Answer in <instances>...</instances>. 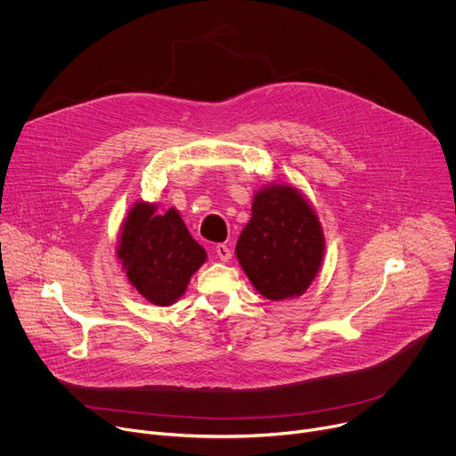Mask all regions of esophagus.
<instances>
[{
	"label": "esophagus",
	"instance_id": "1",
	"mask_svg": "<svg viewBox=\"0 0 456 456\" xmlns=\"http://www.w3.org/2000/svg\"><path fill=\"white\" fill-rule=\"evenodd\" d=\"M216 256L222 259V262H229L231 259V256H232V252H231V248L225 245V243H218L216 245Z\"/></svg>",
	"mask_w": 456,
	"mask_h": 456
}]
</instances>
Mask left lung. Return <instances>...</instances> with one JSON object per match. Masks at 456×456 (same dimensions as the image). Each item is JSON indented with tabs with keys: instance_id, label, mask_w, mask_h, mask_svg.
<instances>
[{
	"instance_id": "left-lung-1",
	"label": "left lung",
	"mask_w": 456,
	"mask_h": 456,
	"mask_svg": "<svg viewBox=\"0 0 456 456\" xmlns=\"http://www.w3.org/2000/svg\"><path fill=\"white\" fill-rule=\"evenodd\" d=\"M322 250L317 215L294 187L271 185L256 194L236 256L259 294L273 301L303 294L321 267Z\"/></svg>"
}]
</instances>
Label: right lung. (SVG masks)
<instances>
[{"label": "right lung", "mask_w": 456, "mask_h": 456, "mask_svg": "<svg viewBox=\"0 0 456 456\" xmlns=\"http://www.w3.org/2000/svg\"><path fill=\"white\" fill-rule=\"evenodd\" d=\"M153 204L129 211L117 256L126 276L148 301L167 306L183 292L191 276L206 262V248L189 234L178 211L155 213Z\"/></svg>", "instance_id": "add662e5"}]
</instances>
